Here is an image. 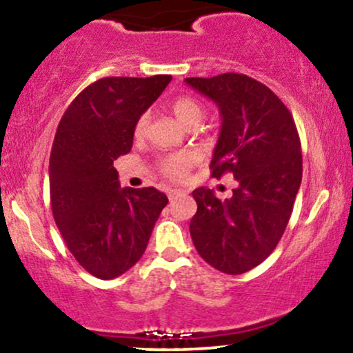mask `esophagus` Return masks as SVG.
I'll return each mask as SVG.
<instances>
[{
  "instance_id": "1",
  "label": "esophagus",
  "mask_w": 353,
  "mask_h": 353,
  "mask_svg": "<svg viewBox=\"0 0 353 353\" xmlns=\"http://www.w3.org/2000/svg\"><path fill=\"white\" fill-rule=\"evenodd\" d=\"M182 192H184V190H181V189H169L168 190V197H169V199H174V197L179 196V194H182Z\"/></svg>"
}]
</instances>
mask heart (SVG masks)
Wrapping results in <instances>:
<instances>
[{"label":"heart","mask_w":353,"mask_h":353,"mask_svg":"<svg viewBox=\"0 0 353 353\" xmlns=\"http://www.w3.org/2000/svg\"><path fill=\"white\" fill-rule=\"evenodd\" d=\"M171 111L176 116V119L179 121L185 128H196L201 123L202 117H204V104L199 99L192 98V96H179L171 103ZM149 124H151V116L149 112H143L134 123V136L137 139H143L148 136L149 132ZM197 156L190 151H181V152H172L168 156L161 157L159 163H157V169L163 174L164 177L171 181H179L185 174L189 172V169L196 164Z\"/></svg>","instance_id":"b5f03b06"}]
</instances>
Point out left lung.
Returning <instances> with one entry per match:
<instances>
[{"label":"left lung","instance_id":"8db88e82","mask_svg":"<svg viewBox=\"0 0 353 353\" xmlns=\"http://www.w3.org/2000/svg\"><path fill=\"white\" fill-rule=\"evenodd\" d=\"M185 83L221 109L212 177L229 172L237 181L225 201L210 189L194 190L190 237L214 269L244 274L272 254L289 224L302 182L301 137L285 104L254 78L224 72Z\"/></svg>","mask_w":353,"mask_h":353}]
</instances>
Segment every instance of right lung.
Instances as JSON below:
<instances>
[{
    "mask_svg": "<svg viewBox=\"0 0 353 353\" xmlns=\"http://www.w3.org/2000/svg\"><path fill=\"white\" fill-rule=\"evenodd\" d=\"M171 79H98L76 96L56 129L50 156L52 217L72 257L103 281L143 257L168 204L154 188L121 189L114 161L131 151L136 119Z\"/></svg>",
    "mask_w": 353,
    "mask_h": 353,
    "instance_id": "add662e5",
    "label": "right lung"
}]
</instances>
